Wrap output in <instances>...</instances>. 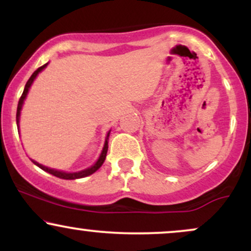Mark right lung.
Segmentation results:
<instances>
[{"label": "right lung", "mask_w": 251, "mask_h": 251, "mask_svg": "<svg viewBox=\"0 0 251 251\" xmlns=\"http://www.w3.org/2000/svg\"><path fill=\"white\" fill-rule=\"evenodd\" d=\"M46 66H47V63H46V65L41 66V67L37 68V70H36L35 72H34L33 74H31V76L29 77V80H28L27 83H25V89H24V93H22V96H21V98H20V100H19V103H17L16 124H19V120H20V111H21L22 105H24V100L25 99V96H27L28 89H29L30 85H31V83H33L34 79H35L37 74H39L40 72H41V71L43 70V68L46 67ZM108 135H109V132L107 133V138H106L105 145H103L102 152H101V154H100V157H99V159H98V162H97L96 164H94L93 166H91V168H88V169L83 170V171H80V172H74V174H66V172H62V171H56V170H53V169H48V168H46V166L41 165V164H39V163L34 162V160H33V163L35 164V165L39 166L40 169H42L43 171H46V172H48V174H50V175L55 176V177L62 178V179H77V178L87 177V176L92 175V174H94V172H96L97 170L99 169L100 166L102 165V163L105 162V158H106V154H107V150H108Z\"/></svg>", "instance_id": "1"}]
</instances>
